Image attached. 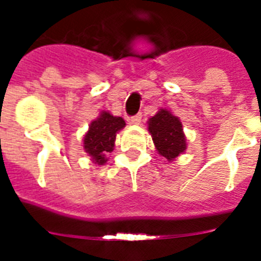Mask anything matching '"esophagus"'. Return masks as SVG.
<instances>
[{"label": "esophagus", "instance_id": "esophagus-1", "mask_svg": "<svg viewBox=\"0 0 261 261\" xmlns=\"http://www.w3.org/2000/svg\"><path fill=\"white\" fill-rule=\"evenodd\" d=\"M141 119H142V115L141 114H137L135 116H130L128 119L129 124H132V125H138V124L141 123Z\"/></svg>", "mask_w": 261, "mask_h": 261}]
</instances>
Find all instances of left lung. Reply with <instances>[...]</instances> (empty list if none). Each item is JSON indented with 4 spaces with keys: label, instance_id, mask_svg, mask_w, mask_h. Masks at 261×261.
<instances>
[{
    "label": "left lung",
    "instance_id": "obj_1",
    "mask_svg": "<svg viewBox=\"0 0 261 261\" xmlns=\"http://www.w3.org/2000/svg\"><path fill=\"white\" fill-rule=\"evenodd\" d=\"M149 132L151 133L156 150L168 161H172L186 150V137L180 120L166 110H161L149 120Z\"/></svg>",
    "mask_w": 261,
    "mask_h": 261
}]
</instances>
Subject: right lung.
<instances>
[{"mask_svg": "<svg viewBox=\"0 0 261 261\" xmlns=\"http://www.w3.org/2000/svg\"><path fill=\"white\" fill-rule=\"evenodd\" d=\"M124 126L125 121L121 117L112 116L106 111L90 124L89 132L84 138V147L95 163L105 165L107 162L106 154L114 150L116 133Z\"/></svg>", "mask_w": 261, "mask_h": 261, "instance_id": "1", "label": "right lung"}]
</instances>
